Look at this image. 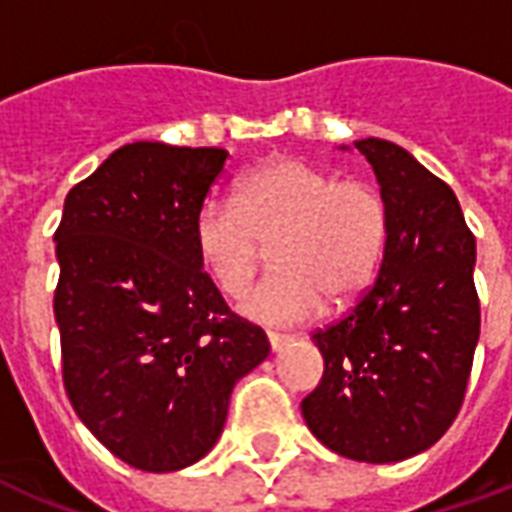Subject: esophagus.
Returning <instances> with one entry per match:
<instances>
[{"mask_svg":"<svg viewBox=\"0 0 512 512\" xmlns=\"http://www.w3.org/2000/svg\"><path fill=\"white\" fill-rule=\"evenodd\" d=\"M265 338H268V343H271L273 351H282L284 346L292 341L290 335H284V333H265Z\"/></svg>","mask_w":512,"mask_h":512,"instance_id":"obj_1","label":"esophagus"}]
</instances>
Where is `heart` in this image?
I'll return each mask as SVG.
<instances>
[{"label": "heart", "instance_id": "b5f03b06", "mask_svg": "<svg viewBox=\"0 0 512 512\" xmlns=\"http://www.w3.org/2000/svg\"><path fill=\"white\" fill-rule=\"evenodd\" d=\"M386 244V204L365 179H335L282 158L241 179L230 198H209L195 217L198 257L236 298L271 247L273 271L241 300L249 319L292 325L357 298L376 276Z\"/></svg>", "mask_w": 512, "mask_h": 512}]
</instances>
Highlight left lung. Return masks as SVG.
I'll list each match as a JSON object with an SVG mask.
<instances>
[{
    "label": "left lung",
    "mask_w": 512,
    "mask_h": 512,
    "mask_svg": "<svg viewBox=\"0 0 512 512\" xmlns=\"http://www.w3.org/2000/svg\"><path fill=\"white\" fill-rule=\"evenodd\" d=\"M354 147L381 185L384 260L349 314L311 335L325 373L300 408L330 451L386 464L438 443L462 408L481 335L475 236L454 190L411 152Z\"/></svg>",
    "instance_id": "8db88e82"
}]
</instances>
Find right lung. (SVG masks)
I'll list each match as a JSON object with an SVG mask.
<instances>
[{
  "mask_svg": "<svg viewBox=\"0 0 512 512\" xmlns=\"http://www.w3.org/2000/svg\"><path fill=\"white\" fill-rule=\"evenodd\" d=\"M225 161L220 147L126 144L69 190L53 236L66 397L101 446L147 473L209 454L236 381L271 351L195 247Z\"/></svg>",
  "mask_w": 512,
  "mask_h": 512,
  "instance_id": "obj_1",
  "label": "right lung"
}]
</instances>
